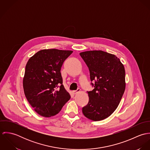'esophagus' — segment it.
<instances>
[{"mask_svg":"<svg viewBox=\"0 0 150 150\" xmlns=\"http://www.w3.org/2000/svg\"><path fill=\"white\" fill-rule=\"evenodd\" d=\"M80 88H78L77 90H76V91H72V93H73V94H76V93H77V92H80Z\"/></svg>","mask_w":150,"mask_h":150,"instance_id":"34e87169","label":"esophagus"}]
</instances>
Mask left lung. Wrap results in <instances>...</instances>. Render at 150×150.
<instances>
[{
	"instance_id": "left-lung-1",
	"label": "left lung",
	"mask_w": 150,
	"mask_h": 150,
	"mask_svg": "<svg viewBox=\"0 0 150 150\" xmlns=\"http://www.w3.org/2000/svg\"><path fill=\"white\" fill-rule=\"evenodd\" d=\"M90 73L94 89L88 91L89 102L83 107L86 117L94 121L109 117L118 107L125 89V70L115 55L101 50L80 53Z\"/></svg>"
}]
</instances>
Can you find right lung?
Here are the masks:
<instances>
[{"label":"right lung","mask_w":150,"mask_h":150,"mask_svg":"<svg viewBox=\"0 0 150 150\" xmlns=\"http://www.w3.org/2000/svg\"><path fill=\"white\" fill-rule=\"evenodd\" d=\"M72 51L42 50L29 58L23 79L25 95L31 106L44 117L54 116L70 99L61 69Z\"/></svg>","instance_id":"1"}]
</instances>
